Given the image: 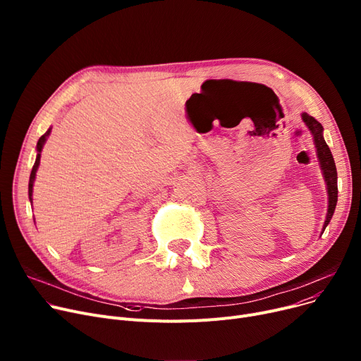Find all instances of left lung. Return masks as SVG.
I'll use <instances>...</instances> for the list:
<instances>
[{
	"label": "left lung",
	"mask_w": 361,
	"mask_h": 361,
	"mask_svg": "<svg viewBox=\"0 0 361 361\" xmlns=\"http://www.w3.org/2000/svg\"><path fill=\"white\" fill-rule=\"evenodd\" d=\"M303 122L306 123L307 128L310 130L313 140H314V145H316V152H317V157H319L321 161V167L324 171V176H325V182L328 186V197H329V205H328V214H326V220H325V227L328 226V223L331 221L334 211L336 207V200H338V185H336V167H335V161L332 157V153L329 150L328 144L324 140L322 131L324 126L321 125V122H317L313 116L303 114L302 115Z\"/></svg>",
	"instance_id": "obj_1"
}]
</instances>
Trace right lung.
Listing matches in <instances>:
<instances>
[{
    "mask_svg": "<svg viewBox=\"0 0 361 361\" xmlns=\"http://www.w3.org/2000/svg\"><path fill=\"white\" fill-rule=\"evenodd\" d=\"M49 133H51V128L42 135L40 138H39V141H37V145H36V148H37V156H36V161H35V164H33V169H32V173H30V180H29V200L32 201V192H33V182H35V176H36V171H37V167H39V163H40V152H42V147H44V144H45V141H47V137L49 135Z\"/></svg>",
    "mask_w": 361,
    "mask_h": 361,
    "instance_id": "obj_1",
    "label": "right lung"
}]
</instances>
